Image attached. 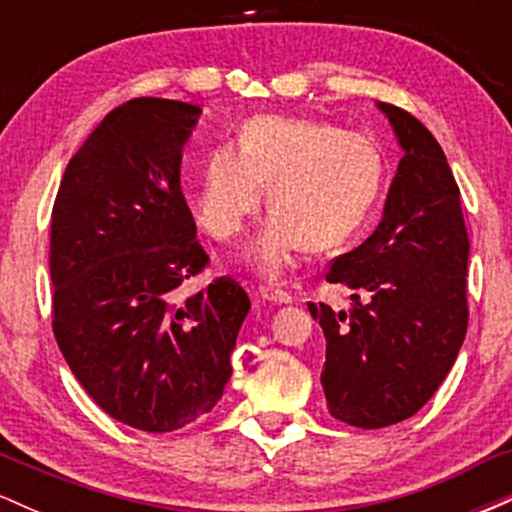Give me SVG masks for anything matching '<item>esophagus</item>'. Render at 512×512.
Returning a JSON list of instances; mask_svg holds the SVG:
<instances>
[{"label":"esophagus","mask_w":512,"mask_h":512,"mask_svg":"<svg viewBox=\"0 0 512 512\" xmlns=\"http://www.w3.org/2000/svg\"><path fill=\"white\" fill-rule=\"evenodd\" d=\"M260 293H262L264 301H272V303H291L293 301V296H291L289 291L279 289V286H274V284L262 286Z\"/></svg>","instance_id":"34e87169"}]
</instances>
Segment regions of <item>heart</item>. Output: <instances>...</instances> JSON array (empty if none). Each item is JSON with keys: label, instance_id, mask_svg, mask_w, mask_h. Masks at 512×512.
<instances>
[{"label": "heart", "instance_id": "b5f03b06", "mask_svg": "<svg viewBox=\"0 0 512 512\" xmlns=\"http://www.w3.org/2000/svg\"><path fill=\"white\" fill-rule=\"evenodd\" d=\"M383 178V149L370 134L296 117H250L238 127V149L214 146L199 163L197 216L216 240L236 238L267 185L272 216L250 257L276 274L301 245L332 250L354 236Z\"/></svg>", "mask_w": 512, "mask_h": 512}]
</instances>
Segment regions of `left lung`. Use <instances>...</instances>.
<instances>
[{
  "mask_svg": "<svg viewBox=\"0 0 512 512\" xmlns=\"http://www.w3.org/2000/svg\"><path fill=\"white\" fill-rule=\"evenodd\" d=\"M404 149L383 221L325 279L351 289V308L310 303L327 339L320 383L334 419L385 428L419 411L467 334L469 236L443 149L407 110L378 103Z\"/></svg>",
  "mask_w": 512,
  "mask_h": 512,
  "instance_id": "left-lung-1",
  "label": "left lung"
}]
</instances>
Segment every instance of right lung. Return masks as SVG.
Wrapping results in <instances>:
<instances>
[{
    "instance_id": "right-lung-1",
    "label": "right lung",
    "mask_w": 512,
    "mask_h": 512,
    "mask_svg": "<svg viewBox=\"0 0 512 512\" xmlns=\"http://www.w3.org/2000/svg\"><path fill=\"white\" fill-rule=\"evenodd\" d=\"M199 105L134 98L110 110L64 170L50 223L52 332L105 414L149 433L216 407L250 298L209 264L180 190Z\"/></svg>"
}]
</instances>
